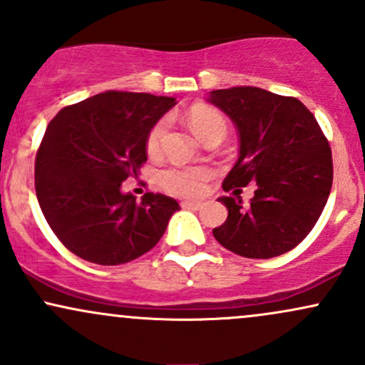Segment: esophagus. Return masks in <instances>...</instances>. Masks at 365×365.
I'll return each instance as SVG.
<instances>
[{"instance_id":"34e87169","label":"esophagus","mask_w":365,"mask_h":365,"mask_svg":"<svg viewBox=\"0 0 365 365\" xmlns=\"http://www.w3.org/2000/svg\"><path fill=\"white\" fill-rule=\"evenodd\" d=\"M180 206L182 207H185V209H200L202 207V202H199V200H182V202H180Z\"/></svg>"}]
</instances>
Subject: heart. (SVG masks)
<instances>
[{
    "instance_id": "obj_1",
    "label": "heart",
    "mask_w": 365,
    "mask_h": 365,
    "mask_svg": "<svg viewBox=\"0 0 365 365\" xmlns=\"http://www.w3.org/2000/svg\"><path fill=\"white\" fill-rule=\"evenodd\" d=\"M188 123L192 130L200 140H206L209 135H220L225 137L226 133V121L220 111L209 106H194L188 111ZM166 133V121L161 120L150 128L145 148L150 156H156L161 153L163 137ZM212 177L211 170L206 166H171V168L161 171L159 175V185L163 190H166L171 195L177 197H192L199 195L204 192V187Z\"/></svg>"
}]
</instances>
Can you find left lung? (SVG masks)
<instances>
[{
    "instance_id": "1",
    "label": "left lung",
    "mask_w": 365,
    "mask_h": 365,
    "mask_svg": "<svg viewBox=\"0 0 365 365\" xmlns=\"http://www.w3.org/2000/svg\"><path fill=\"white\" fill-rule=\"evenodd\" d=\"M209 103L232 118L240 154L225 192L256 183L251 206L220 197L228 217L212 230L225 249L242 257L269 259L295 249L324 209L333 183L329 142L314 115L297 98L240 86L209 92Z\"/></svg>"
}]
</instances>
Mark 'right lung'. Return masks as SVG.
I'll return each mask as SVG.
<instances>
[{
    "instance_id": "1",
    "label": "right lung",
    "mask_w": 365,
    "mask_h": 365,
    "mask_svg": "<svg viewBox=\"0 0 365 365\" xmlns=\"http://www.w3.org/2000/svg\"><path fill=\"white\" fill-rule=\"evenodd\" d=\"M175 98L106 91L49 121L36 156V194L54 235L70 252L118 266L161 240L175 199L148 192L142 200L121 183L148 161V135Z\"/></svg>"
}]
</instances>
